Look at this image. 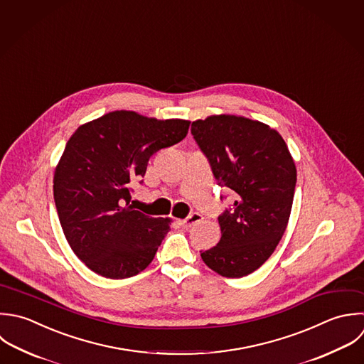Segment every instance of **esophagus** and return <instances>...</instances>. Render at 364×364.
<instances>
[{
  "mask_svg": "<svg viewBox=\"0 0 364 364\" xmlns=\"http://www.w3.org/2000/svg\"><path fill=\"white\" fill-rule=\"evenodd\" d=\"M201 221H203V215L200 213H191L187 218L181 220L180 224L183 225V228H191L193 225H196V224H198Z\"/></svg>",
  "mask_w": 364,
  "mask_h": 364,
  "instance_id": "esophagus-1",
  "label": "esophagus"
}]
</instances>
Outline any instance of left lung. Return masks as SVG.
<instances>
[{
  "instance_id": "left-lung-1",
  "label": "left lung",
  "mask_w": 364,
  "mask_h": 364,
  "mask_svg": "<svg viewBox=\"0 0 364 364\" xmlns=\"http://www.w3.org/2000/svg\"><path fill=\"white\" fill-rule=\"evenodd\" d=\"M191 134L217 184L237 194L218 217L220 242L201 258L225 278L247 277L272 255L287 230L296 186L294 159L277 130L241 116L196 120Z\"/></svg>"
}]
</instances>
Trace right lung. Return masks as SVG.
<instances>
[{
    "label": "right lung",
    "instance_id": "obj_1",
    "mask_svg": "<svg viewBox=\"0 0 364 364\" xmlns=\"http://www.w3.org/2000/svg\"><path fill=\"white\" fill-rule=\"evenodd\" d=\"M188 126L116 110L70 136L55 170L53 198L66 241L89 269L124 279L153 261L170 218L134 210L130 183L144 177L154 153L181 141Z\"/></svg>",
    "mask_w": 364,
    "mask_h": 364
}]
</instances>
